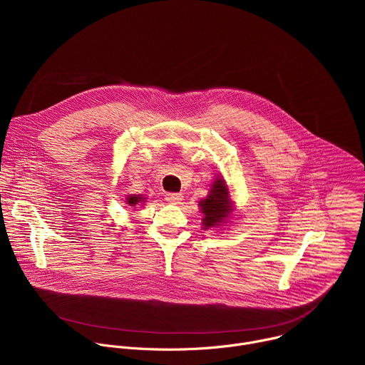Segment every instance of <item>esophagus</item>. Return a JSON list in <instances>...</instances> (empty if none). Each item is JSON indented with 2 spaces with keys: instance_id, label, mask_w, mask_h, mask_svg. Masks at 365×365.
<instances>
[{
  "instance_id": "obj_1",
  "label": "esophagus",
  "mask_w": 365,
  "mask_h": 365,
  "mask_svg": "<svg viewBox=\"0 0 365 365\" xmlns=\"http://www.w3.org/2000/svg\"><path fill=\"white\" fill-rule=\"evenodd\" d=\"M182 199H183V195H182V193H175V192L166 193V200L170 202V203H180Z\"/></svg>"
}]
</instances>
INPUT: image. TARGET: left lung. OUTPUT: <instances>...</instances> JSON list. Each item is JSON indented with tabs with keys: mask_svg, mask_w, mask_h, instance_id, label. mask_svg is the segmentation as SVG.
I'll return each mask as SVG.
<instances>
[{
	"mask_svg": "<svg viewBox=\"0 0 365 365\" xmlns=\"http://www.w3.org/2000/svg\"><path fill=\"white\" fill-rule=\"evenodd\" d=\"M200 210L205 214L203 227L205 230L225 222L231 212V202L228 196V187L222 179L214 182L211 193L199 202Z\"/></svg>",
	"mask_w": 365,
	"mask_h": 365,
	"instance_id": "obj_1",
	"label": "left lung"
}]
</instances>
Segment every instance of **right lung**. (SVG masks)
I'll return each instance as SVG.
<instances>
[{"label":"right lung","instance_id":"right-lung-1","mask_svg":"<svg viewBox=\"0 0 365 365\" xmlns=\"http://www.w3.org/2000/svg\"><path fill=\"white\" fill-rule=\"evenodd\" d=\"M140 200H141V197H140V196H135V195H131V196L127 199V202H128L131 206L137 205Z\"/></svg>","mask_w":365,"mask_h":365}]
</instances>
